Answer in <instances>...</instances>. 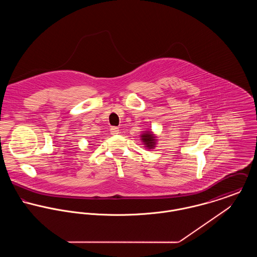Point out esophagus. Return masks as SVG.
<instances>
[{
	"mask_svg": "<svg viewBox=\"0 0 257 257\" xmlns=\"http://www.w3.org/2000/svg\"><path fill=\"white\" fill-rule=\"evenodd\" d=\"M110 134L111 135H113V136H115V135H117V134H119V130L116 127V126H112V127H110Z\"/></svg>",
	"mask_w": 257,
	"mask_h": 257,
	"instance_id": "obj_1",
	"label": "esophagus"
}]
</instances>
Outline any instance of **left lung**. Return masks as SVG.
Wrapping results in <instances>:
<instances>
[{"mask_svg": "<svg viewBox=\"0 0 257 257\" xmlns=\"http://www.w3.org/2000/svg\"><path fill=\"white\" fill-rule=\"evenodd\" d=\"M141 139L147 149H154L156 147L157 137L151 131H147L143 135H141Z\"/></svg>", "mask_w": 257, "mask_h": 257, "instance_id": "obj_1", "label": "left lung"}]
</instances>
